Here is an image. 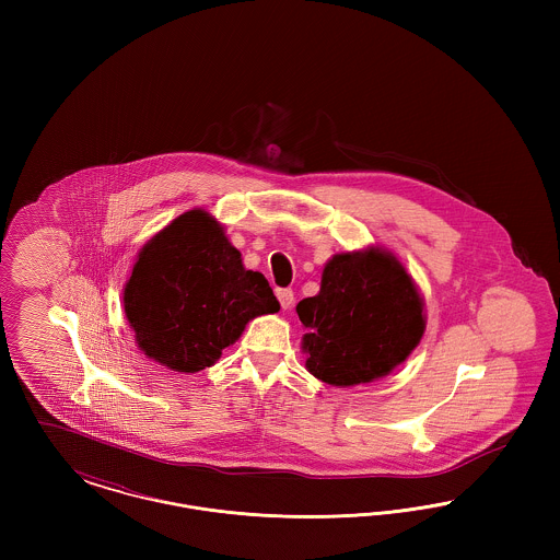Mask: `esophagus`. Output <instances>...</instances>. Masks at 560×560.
<instances>
[{"mask_svg":"<svg viewBox=\"0 0 560 560\" xmlns=\"http://www.w3.org/2000/svg\"><path fill=\"white\" fill-rule=\"evenodd\" d=\"M277 298H279V302H281V306L288 311V308H292L293 304V292L292 290H277Z\"/></svg>","mask_w":560,"mask_h":560,"instance_id":"obj_1","label":"esophagus"}]
</instances>
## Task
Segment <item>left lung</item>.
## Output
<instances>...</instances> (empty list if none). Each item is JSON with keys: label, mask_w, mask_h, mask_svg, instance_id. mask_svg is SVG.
Listing matches in <instances>:
<instances>
[{"label": "left lung", "mask_w": 560, "mask_h": 560, "mask_svg": "<svg viewBox=\"0 0 560 560\" xmlns=\"http://www.w3.org/2000/svg\"><path fill=\"white\" fill-rule=\"evenodd\" d=\"M295 313L308 327V372L334 386L393 372L424 334L420 293L399 260L380 249L334 256L320 292L298 302Z\"/></svg>", "instance_id": "8db88e82"}]
</instances>
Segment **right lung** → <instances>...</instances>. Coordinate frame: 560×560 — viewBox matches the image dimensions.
Listing matches in <instances>:
<instances>
[{"label": "right lung", "mask_w": 560, "mask_h": 560, "mask_svg": "<svg viewBox=\"0 0 560 560\" xmlns=\"http://www.w3.org/2000/svg\"><path fill=\"white\" fill-rule=\"evenodd\" d=\"M124 304L144 354L185 373L210 368L247 320L279 311L265 275L243 268L222 226L201 210L142 247Z\"/></svg>", "instance_id": "add662e5"}]
</instances>
